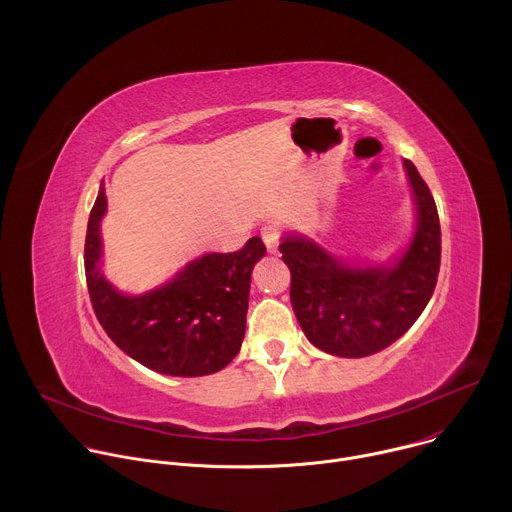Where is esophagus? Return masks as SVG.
Here are the masks:
<instances>
[{"instance_id": "obj_1", "label": "esophagus", "mask_w": 512, "mask_h": 512, "mask_svg": "<svg viewBox=\"0 0 512 512\" xmlns=\"http://www.w3.org/2000/svg\"><path fill=\"white\" fill-rule=\"evenodd\" d=\"M261 237L265 241V247L269 253H277L279 249V237H281V231L275 223H267L263 229H261Z\"/></svg>"}]
</instances>
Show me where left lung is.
Instances as JSON below:
<instances>
[{"instance_id":"obj_1","label":"left lung","mask_w":512,"mask_h":512,"mask_svg":"<svg viewBox=\"0 0 512 512\" xmlns=\"http://www.w3.org/2000/svg\"><path fill=\"white\" fill-rule=\"evenodd\" d=\"M415 227L389 261H350L302 233L281 237V259L291 271V308L320 350L360 358L401 338L433 296L442 259L440 218L417 168L403 160Z\"/></svg>"}]
</instances>
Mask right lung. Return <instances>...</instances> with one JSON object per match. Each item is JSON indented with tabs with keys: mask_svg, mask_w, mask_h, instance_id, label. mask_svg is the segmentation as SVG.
I'll list each match as a JSON object with an SVG mask.
<instances>
[{
	"mask_svg": "<svg viewBox=\"0 0 512 512\" xmlns=\"http://www.w3.org/2000/svg\"><path fill=\"white\" fill-rule=\"evenodd\" d=\"M101 180L89 216L85 273L95 314L109 338L133 360L170 377L225 369L245 338L251 271L267 249L259 237L237 253H204L143 294H125L103 271Z\"/></svg>",
	"mask_w": 512,
	"mask_h": 512,
	"instance_id": "obj_1",
	"label": "right lung"
}]
</instances>
